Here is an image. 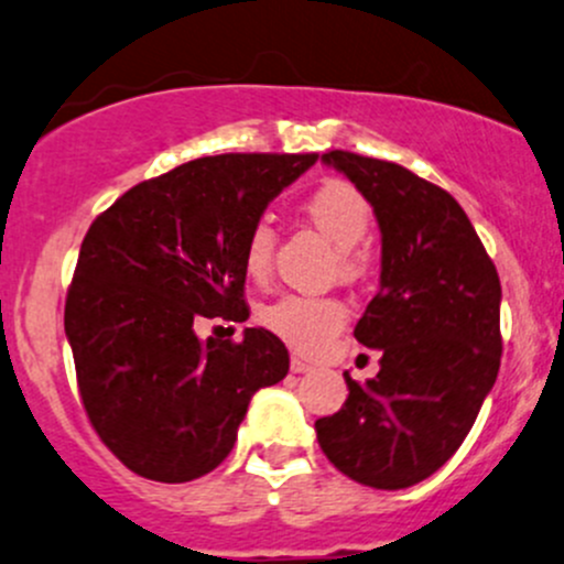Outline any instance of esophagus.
Returning a JSON list of instances; mask_svg holds the SVG:
<instances>
[{
	"mask_svg": "<svg viewBox=\"0 0 564 564\" xmlns=\"http://www.w3.org/2000/svg\"><path fill=\"white\" fill-rule=\"evenodd\" d=\"M290 370H293V372H308V370H312V365H308L303 357H299V354H293V357H290Z\"/></svg>",
	"mask_w": 564,
	"mask_h": 564,
	"instance_id": "1",
	"label": "esophagus"
}]
</instances>
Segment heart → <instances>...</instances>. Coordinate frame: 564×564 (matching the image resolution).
Returning a JSON list of instances; mask_svg holds the SVG:
<instances>
[{"label": "heart", "instance_id": "1", "mask_svg": "<svg viewBox=\"0 0 564 564\" xmlns=\"http://www.w3.org/2000/svg\"><path fill=\"white\" fill-rule=\"evenodd\" d=\"M308 220L338 245L340 271L346 276H357L365 269V252L359 242L367 237L372 224V207L357 186L346 181H325L303 202ZM274 252V231L265 224H256L245 239L242 265L252 280H263L271 269ZM346 306L330 295L284 293L276 301L265 303L258 312V319L265 330H271L284 344L303 354H316L340 333L346 325Z\"/></svg>", "mask_w": 564, "mask_h": 564}]
</instances>
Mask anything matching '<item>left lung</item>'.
<instances>
[{
    "label": "left lung",
    "instance_id": "8db88e82",
    "mask_svg": "<svg viewBox=\"0 0 564 564\" xmlns=\"http://www.w3.org/2000/svg\"><path fill=\"white\" fill-rule=\"evenodd\" d=\"M372 205L381 290L354 338L381 351L365 386L314 423L330 464L354 482L400 490L445 464L471 432L501 367V280L464 207L394 162L322 156Z\"/></svg>",
    "mask_w": 564,
    "mask_h": 564
}]
</instances>
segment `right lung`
<instances>
[{
    "label": "right lung",
    "mask_w": 564,
    "mask_h": 564,
    "mask_svg": "<svg viewBox=\"0 0 564 564\" xmlns=\"http://www.w3.org/2000/svg\"><path fill=\"white\" fill-rule=\"evenodd\" d=\"M316 154H218L124 192L93 220L66 295L85 413L138 477L192 482L237 442L258 389L288 376L274 333L199 340V319L245 322V239Z\"/></svg>",
    "instance_id": "obj_1"
}]
</instances>
